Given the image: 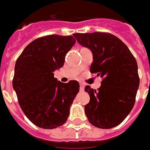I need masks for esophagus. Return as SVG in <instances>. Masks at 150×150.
I'll return each mask as SVG.
<instances>
[{
  "instance_id": "esophagus-1",
  "label": "esophagus",
  "mask_w": 150,
  "mask_h": 150,
  "mask_svg": "<svg viewBox=\"0 0 150 150\" xmlns=\"http://www.w3.org/2000/svg\"><path fill=\"white\" fill-rule=\"evenodd\" d=\"M80 90L83 91L84 90V84L83 83H80Z\"/></svg>"
}]
</instances>
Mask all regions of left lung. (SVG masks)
<instances>
[{
    "mask_svg": "<svg viewBox=\"0 0 150 150\" xmlns=\"http://www.w3.org/2000/svg\"><path fill=\"white\" fill-rule=\"evenodd\" d=\"M78 43L91 49L90 72L103 79L97 90L85 87L90 96L85 113L92 125L101 129L117 126L129 115L139 85L137 62L128 47L105 32L73 34Z\"/></svg>",
    "mask_w": 150,
    "mask_h": 150,
    "instance_id": "obj_1",
    "label": "left lung"
}]
</instances>
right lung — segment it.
<instances>
[{
	"label": "right lung",
	"mask_w": 150,
	"mask_h": 150,
	"mask_svg": "<svg viewBox=\"0 0 150 150\" xmlns=\"http://www.w3.org/2000/svg\"><path fill=\"white\" fill-rule=\"evenodd\" d=\"M76 40L72 35H50L32 41L17 59L13 88L27 118L43 129H54L68 120L79 83H63L54 76Z\"/></svg>",
	"instance_id": "add662e5"
}]
</instances>
